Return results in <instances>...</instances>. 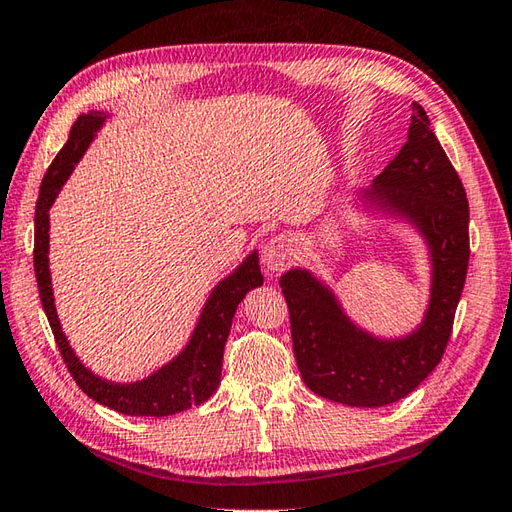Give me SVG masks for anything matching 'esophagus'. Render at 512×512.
<instances>
[{
	"instance_id": "34e87169",
	"label": "esophagus",
	"mask_w": 512,
	"mask_h": 512,
	"mask_svg": "<svg viewBox=\"0 0 512 512\" xmlns=\"http://www.w3.org/2000/svg\"><path fill=\"white\" fill-rule=\"evenodd\" d=\"M296 258V240L292 236H274L269 238L263 254H260V263L267 269V274H278L285 267L294 263Z\"/></svg>"
}]
</instances>
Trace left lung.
Masks as SVG:
<instances>
[{
  "label": "left lung",
  "mask_w": 512,
  "mask_h": 512,
  "mask_svg": "<svg viewBox=\"0 0 512 512\" xmlns=\"http://www.w3.org/2000/svg\"><path fill=\"white\" fill-rule=\"evenodd\" d=\"M352 207L365 218H388L417 234L428 252L426 310L412 330L383 336L345 312L334 287L307 267L281 276L296 365L307 388L354 408L399 401L437 368L468 272V200L423 106L412 104L408 142Z\"/></svg>",
  "instance_id": "obj_1"
}]
</instances>
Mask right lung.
<instances>
[{
  "mask_svg": "<svg viewBox=\"0 0 512 512\" xmlns=\"http://www.w3.org/2000/svg\"><path fill=\"white\" fill-rule=\"evenodd\" d=\"M106 111H86L75 120L71 136L62 151L48 167L40 187V198L35 207V276L40 287L42 307L60 347L66 368L73 374L75 383L84 394H89L100 406L111 408L129 417H169L191 406L205 403L220 385V370H223V352L231 330V318L236 314L238 303L243 301L249 289L263 285L260 274L258 252H249L243 263L234 272L211 289L202 312L194 325L187 345L173 356L171 361L160 365L149 376L131 383H115L86 368L75 354L69 339L62 330L57 316L51 267H48V249H51V211L55 198L60 196L64 182L71 178L75 165L84 158L86 149L98 138L100 129L106 124Z\"/></svg>",
  "mask_w": 512,
  "mask_h": 512,
  "instance_id": "obj_1",
  "label": "right lung"
}]
</instances>
